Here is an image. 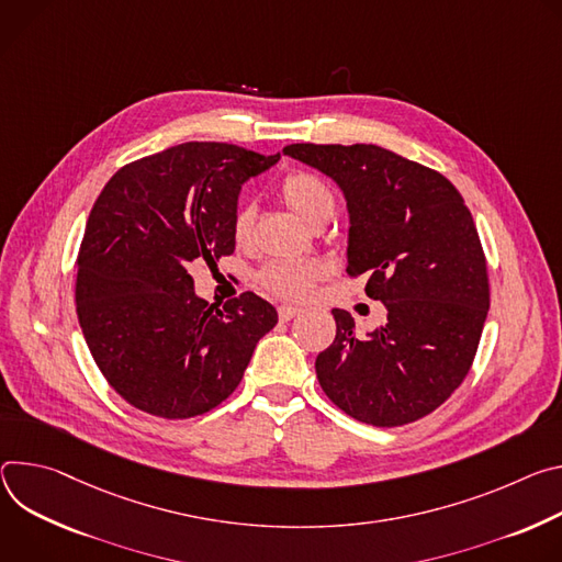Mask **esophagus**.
I'll list each match as a JSON object with an SVG mask.
<instances>
[{
	"instance_id": "obj_1",
	"label": "esophagus",
	"mask_w": 562,
	"mask_h": 562,
	"mask_svg": "<svg viewBox=\"0 0 562 562\" xmlns=\"http://www.w3.org/2000/svg\"><path fill=\"white\" fill-rule=\"evenodd\" d=\"M299 313H301V307H296V305H279V319H281V322H290V319H294Z\"/></svg>"
}]
</instances>
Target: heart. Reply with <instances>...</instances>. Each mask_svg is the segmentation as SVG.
Segmentation results:
<instances>
[{
	"instance_id": "b5f03b06",
	"label": "heart",
	"mask_w": 562,
	"mask_h": 562,
	"mask_svg": "<svg viewBox=\"0 0 562 562\" xmlns=\"http://www.w3.org/2000/svg\"><path fill=\"white\" fill-rule=\"evenodd\" d=\"M281 199L310 227L328 223L335 214V194L326 184V180H322L315 173H307V171L288 173L281 182ZM252 225H255V207L240 203L232 214V225H229L232 238L238 245H245L249 236H252ZM319 279H322V268L317 263H305V261H270L257 274V281L266 292L288 301L305 299L310 292H313Z\"/></svg>"
}]
</instances>
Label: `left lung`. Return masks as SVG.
Here are the masks:
<instances>
[{"mask_svg": "<svg viewBox=\"0 0 562 562\" xmlns=\"http://www.w3.org/2000/svg\"><path fill=\"white\" fill-rule=\"evenodd\" d=\"M330 176L350 216V277L386 307V324L357 335L335 307V341L317 355L324 393L372 426L411 424L464 382L488 313L480 236L460 192L440 171L378 145L283 149Z\"/></svg>", "mask_w": 562, "mask_h": 562, "instance_id": "obj_1", "label": "left lung"}]
</instances>
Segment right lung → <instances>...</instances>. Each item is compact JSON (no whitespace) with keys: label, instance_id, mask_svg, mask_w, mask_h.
Segmentation results:
<instances>
[{"label":"right lung","instance_id":"add662e5","mask_svg":"<svg viewBox=\"0 0 562 562\" xmlns=\"http://www.w3.org/2000/svg\"><path fill=\"white\" fill-rule=\"evenodd\" d=\"M279 158L184 143L124 165L100 192L78 255V319L100 372L138 411L187 419L216 408L277 326L255 292L223 307L196 296L187 266L234 252L240 184Z\"/></svg>","mask_w":562,"mask_h":562}]
</instances>
